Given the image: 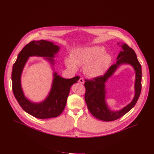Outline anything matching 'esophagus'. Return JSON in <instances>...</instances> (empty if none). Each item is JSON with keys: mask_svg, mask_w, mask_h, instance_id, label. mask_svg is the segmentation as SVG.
Masks as SVG:
<instances>
[{"mask_svg": "<svg viewBox=\"0 0 154 154\" xmlns=\"http://www.w3.org/2000/svg\"><path fill=\"white\" fill-rule=\"evenodd\" d=\"M79 82L80 84H84V82H85V81H84V80L82 78H80V79L79 80Z\"/></svg>", "mask_w": 154, "mask_h": 154, "instance_id": "obj_1", "label": "esophagus"}]
</instances>
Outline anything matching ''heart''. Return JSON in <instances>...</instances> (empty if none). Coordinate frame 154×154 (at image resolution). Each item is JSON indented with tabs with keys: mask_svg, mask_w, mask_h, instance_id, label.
Returning <instances> with one entry per match:
<instances>
[{
	"mask_svg": "<svg viewBox=\"0 0 154 154\" xmlns=\"http://www.w3.org/2000/svg\"><path fill=\"white\" fill-rule=\"evenodd\" d=\"M72 57L65 59V64L70 70L77 71L78 66L85 67L84 73L89 78L103 75L109 69L112 59L100 46L77 47L71 52Z\"/></svg>",
	"mask_w": 154,
	"mask_h": 154,
	"instance_id": "b5f03b06",
	"label": "heart"
}]
</instances>
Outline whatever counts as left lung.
<instances>
[{
  "label": "left lung",
  "mask_w": 154,
  "mask_h": 154,
  "mask_svg": "<svg viewBox=\"0 0 154 154\" xmlns=\"http://www.w3.org/2000/svg\"><path fill=\"white\" fill-rule=\"evenodd\" d=\"M122 50L117 57V62L112 65L103 75L93 80H85L86 93L85 100L88 110L95 118L104 121H112L124 116L134 107L137 101L141 91L142 69L134 51L126 44L118 43ZM122 65L132 66L135 72V95L130 103L119 110L110 108L106 102V83Z\"/></svg>",
  "instance_id": "1"
}]
</instances>
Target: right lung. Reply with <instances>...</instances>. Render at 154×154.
<instances>
[{
	"label": "right lung",
	"mask_w": 154,
	"mask_h": 154,
	"mask_svg": "<svg viewBox=\"0 0 154 154\" xmlns=\"http://www.w3.org/2000/svg\"><path fill=\"white\" fill-rule=\"evenodd\" d=\"M60 47L46 40L32 41L19 53L14 64L12 72V90L14 96L23 109L36 118H56L63 111L70 87L77 83L79 77L65 79L57 74L54 66ZM43 57L50 64L54 71L53 81L47 97L40 102H34L25 96L21 85V75L24 67L30 57Z\"/></svg>",
	"instance_id": "add662e5"
}]
</instances>
